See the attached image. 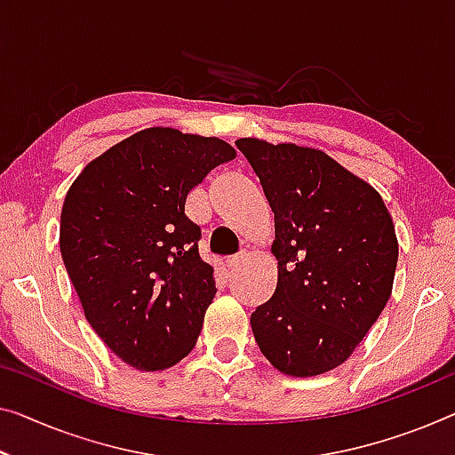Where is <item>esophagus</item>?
<instances>
[{"mask_svg": "<svg viewBox=\"0 0 455 455\" xmlns=\"http://www.w3.org/2000/svg\"><path fill=\"white\" fill-rule=\"evenodd\" d=\"M241 261H243V255L228 257V259H227V267H228V269H236V267L241 266Z\"/></svg>", "mask_w": 455, "mask_h": 455, "instance_id": "obj_1", "label": "esophagus"}]
</instances>
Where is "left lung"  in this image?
I'll use <instances>...</instances> for the list:
<instances>
[{"instance_id": "8db88e82", "label": "left lung", "mask_w": 455, "mask_h": 455, "mask_svg": "<svg viewBox=\"0 0 455 455\" xmlns=\"http://www.w3.org/2000/svg\"><path fill=\"white\" fill-rule=\"evenodd\" d=\"M275 222L274 296L251 315L261 354L310 378L347 359L392 292L398 241L382 196L318 148L239 139Z\"/></svg>"}]
</instances>
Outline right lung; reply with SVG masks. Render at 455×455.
Here are the masks:
<instances>
[{
	"mask_svg": "<svg viewBox=\"0 0 455 455\" xmlns=\"http://www.w3.org/2000/svg\"><path fill=\"white\" fill-rule=\"evenodd\" d=\"M235 155L216 137L147 128L93 159L65 196L67 274L87 323L132 368H172L198 341L216 283L186 198Z\"/></svg>",
	"mask_w": 455,
	"mask_h": 455,
	"instance_id": "obj_1",
	"label": "right lung"
}]
</instances>
